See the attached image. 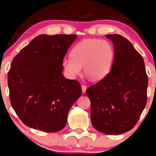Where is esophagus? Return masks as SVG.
Here are the masks:
<instances>
[{"instance_id":"esophagus-1","label":"esophagus","mask_w":156,"mask_h":156,"mask_svg":"<svg viewBox=\"0 0 156 156\" xmlns=\"http://www.w3.org/2000/svg\"><path fill=\"white\" fill-rule=\"evenodd\" d=\"M81 89H82V92L83 93H85L86 92V90H87V86L85 85H81Z\"/></svg>"}]
</instances>
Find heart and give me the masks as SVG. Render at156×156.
Instances as JSON below:
<instances>
[{"mask_svg":"<svg viewBox=\"0 0 156 156\" xmlns=\"http://www.w3.org/2000/svg\"><path fill=\"white\" fill-rule=\"evenodd\" d=\"M71 58H65L62 66L70 78H76L81 72L92 80L105 78L112 69L114 58V50L108 41L89 39L78 42L70 53Z\"/></svg>","mask_w":156,"mask_h":156,"instance_id":"heart-1","label":"heart"}]
</instances>
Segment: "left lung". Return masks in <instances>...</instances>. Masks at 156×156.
I'll return each instance as SVG.
<instances>
[{
	"label": "left lung",
	"instance_id": "8db88e82",
	"mask_svg": "<svg viewBox=\"0 0 156 156\" xmlns=\"http://www.w3.org/2000/svg\"><path fill=\"white\" fill-rule=\"evenodd\" d=\"M105 37L114 44L112 70L86 93L93 127L118 135L131 130L145 108L148 78L142 56L128 39L119 34Z\"/></svg>",
	"mask_w": 156,
	"mask_h": 156
}]
</instances>
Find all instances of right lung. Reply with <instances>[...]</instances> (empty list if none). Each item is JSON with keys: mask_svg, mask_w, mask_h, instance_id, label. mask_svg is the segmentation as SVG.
<instances>
[{"mask_svg": "<svg viewBox=\"0 0 156 156\" xmlns=\"http://www.w3.org/2000/svg\"><path fill=\"white\" fill-rule=\"evenodd\" d=\"M77 35L41 34L12 60L8 73L11 104L27 126L47 133L65 127L81 94L77 80L62 74V62Z\"/></svg>", "mask_w": 156, "mask_h": 156, "instance_id": "right-lung-1", "label": "right lung"}]
</instances>
